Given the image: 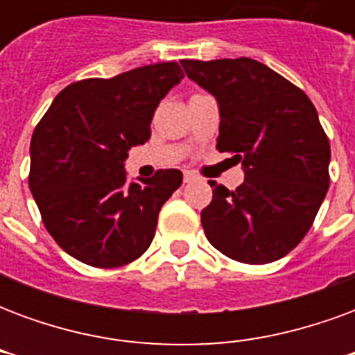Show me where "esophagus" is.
I'll return each instance as SVG.
<instances>
[{
	"label": "esophagus",
	"instance_id": "obj_1",
	"mask_svg": "<svg viewBox=\"0 0 355 355\" xmlns=\"http://www.w3.org/2000/svg\"><path fill=\"white\" fill-rule=\"evenodd\" d=\"M184 182H193V180H196V175H193V173H190V171H184Z\"/></svg>",
	"mask_w": 355,
	"mask_h": 355
}]
</instances>
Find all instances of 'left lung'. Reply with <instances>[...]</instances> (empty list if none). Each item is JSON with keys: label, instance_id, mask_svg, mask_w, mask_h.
<instances>
[{"label": "left lung", "instance_id": "left-lung-1", "mask_svg": "<svg viewBox=\"0 0 355 355\" xmlns=\"http://www.w3.org/2000/svg\"><path fill=\"white\" fill-rule=\"evenodd\" d=\"M186 76L218 102L216 148L245 173L228 190L211 182L201 211L211 245L234 261L268 264L310 230L329 190L331 146L312 101L253 58L180 60Z\"/></svg>", "mask_w": 355, "mask_h": 355}]
</instances>
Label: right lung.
I'll return each instance as SVG.
<instances>
[{
  "instance_id": "right-lung-1",
  "label": "right lung",
  "mask_w": 355,
  "mask_h": 355,
  "mask_svg": "<svg viewBox=\"0 0 355 355\" xmlns=\"http://www.w3.org/2000/svg\"><path fill=\"white\" fill-rule=\"evenodd\" d=\"M182 78L177 62H157L110 80L76 81L37 123L28 182L45 228L70 257L116 268L150 247L182 173L162 169L127 182L125 159L150 139L157 104Z\"/></svg>"
}]
</instances>
